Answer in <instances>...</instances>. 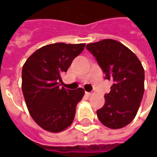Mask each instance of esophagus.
<instances>
[{"mask_svg": "<svg viewBox=\"0 0 157 157\" xmlns=\"http://www.w3.org/2000/svg\"><path fill=\"white\" fill-rule=\"evenodd\" d=\"M94 93H95V92H94V91L85 92V95H86V96H88V97H90V96H92V95H93Z\"/></svg>", "mask_w": 157, "mask_h": 157, "instance_id": "1", "label": "esophagus"}]
</instances>
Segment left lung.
Masks as SVG:
<instances>
[{"mask_svg": "<svg viewBox=\"0 0 157 157\" xmlns=\"http://www.w3.org/2000/svg\"><path fill=\"white\" fill-rule=\"evenodd\" d=\"M105 73L113 81L105 95V105L97 111L98 118L111 129L122 128L136 116L144 93V69L140 59L119 41L104 39L86 45Z\"/></svg>", "mask_w": 157, "mask_h": 157, "instance_id": "obj_1", "label": "left lung"}]
</instances>
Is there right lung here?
Instances as JSON below:
<instances>
[{
    "mask_svg": "<svg viewBox=\"0 0 157 157\" xmlns=\"http://www.w3.org/2000/svg\"><path fill=\"white\" fill-rule=\"evenodd\" d=\"M85 44L55 43L33 52L22 70V90L29 113L43 129L59 133L70 126L75 108L83 98L82 88L70 90L59 87L61 75Z\"/></svg>",
    "mask_w": 157,
    "mask_h": 157,
    "instance_id": "add662e5",
    "label": "right lung"
}]
</instances>
